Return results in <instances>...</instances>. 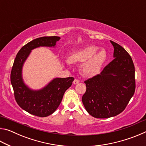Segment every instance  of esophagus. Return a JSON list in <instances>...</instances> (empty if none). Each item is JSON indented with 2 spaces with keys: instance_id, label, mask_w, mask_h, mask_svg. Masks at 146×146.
Segmentation results:
<instances>
[{
  "instance_id": "esophagus-1",
  "label": "esophagus",
  "mask_w": 146,
  "mask_h": 146,
  "mask_svg": "<svg viewBox=\"0 0 146 146\" xmlns=\"http://www.w3.org/2000/svg\"><path fill=\"white\" fill-rule=\"evenodd\" d=\"M79 82H80V80H79L78 79L75 78V80H74V81H73V84H78Z\"/></svg>"
}]
</instances>
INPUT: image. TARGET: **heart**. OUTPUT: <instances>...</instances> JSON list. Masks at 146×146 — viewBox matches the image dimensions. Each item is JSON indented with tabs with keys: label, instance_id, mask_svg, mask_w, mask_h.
<instances>
[{
	"label": "heart",
	"instance_id": "obj_1",
	"mask_svg": "<svg viewBox=\"0 0 146 146\" xmlns=\"http://www.w3.org/2000/svg\"><path fill=\"white\" fill-rule=\"evenodd\" d=\"M98 46H90L74 51L69 56L71 63L82 62L81 71L86 76H94L100 72L101 68L107 58L104 49L98 50Z\"/></svg>",
	"mask_w": 146,
	"mask_h": 146
}]
</instances>
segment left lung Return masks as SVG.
Masks as SVG:
<instances>
[{
    "label": "left lung",
    "mask_w": 146,
    "mask_h": 146,
    "mask_svg": "<svg viewBox=\"0 0 146 146\" xmlns=\"http://www.w3.org/2000/svg\"><path fill=\"white\" fill-rule=\"evenodd\" d=\"M114 47V59L100 74L84 81L86 91L82 101L88 113L97 118L122 113L135 91V66L131 57L119 44Z\"/></svg>",
    "instance_id": "8db88e82"
}]
</instances>
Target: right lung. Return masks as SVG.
<instances>
[{
    "mask_svg": "<svg viewBox=\"0 0 146 146\" xmlns=\"http://www.w3.org/2000/svg\"><path fill=\"white\" fill-rule=\"evenodd\" d=\"M59 36H43L34 39L20 49L11 71V83L17 103L31 115L45 117L55 111L60 105L65 91L72 85L73 77L56 78L40 90L29 89L24 83L22 70L31 51L40 46L54 47Z\"/></svg>",
    "mask_w": 146,
    "mask_h": 146,
    "instance_id": "obj_1",
    "label": "right lung"
}]
</instances>
